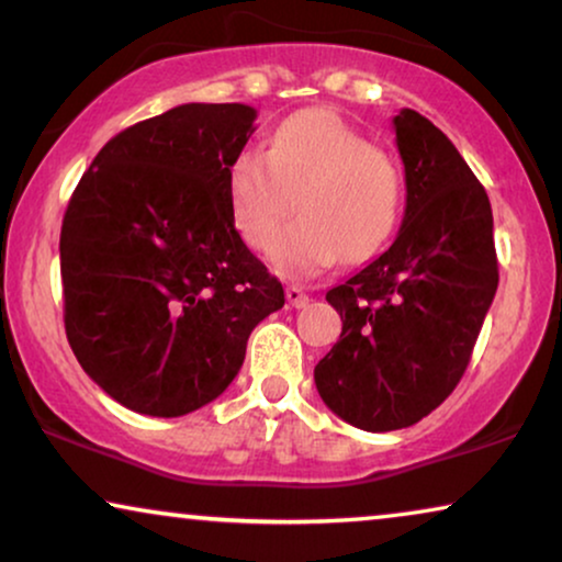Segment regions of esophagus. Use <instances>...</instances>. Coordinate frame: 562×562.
I'll use <instances>...</instances> for the list:
<instances>
[{
  "mask_svg": "<svg viewBox=\"0 0 562 562\" xmlns=\"http://www.w3.org/2000/svg\"><path fill=\"white\" fill-rule=\"evenodd\" d=\"M286 299H289V306H294V310H302V306L310 304V294H306L302 286H289Z\"/></svg>",
  "mask_w": 562,
  "mask_h": 562,
  "instance_id": "34e87169",
  "label": "esophagus"
}]
</instances>
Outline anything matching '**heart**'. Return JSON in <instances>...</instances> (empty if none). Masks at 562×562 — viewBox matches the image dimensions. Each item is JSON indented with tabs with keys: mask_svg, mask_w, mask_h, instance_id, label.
Here are the masks:
<instances>
[{
	"mask_svg": "<svg viewBox=\"0 0 562 562\" xmlns=\"http://www.w3.org/2000/svg\"><path fill=\"white\" fill-rule=\"evenodd\" d=\"M297 196L300 217L273 252L289 276H314L342 256H373L396 229L404 181L396 160L340 114L302 110L268 137L266 153L245 148L227 168L235 229L252 250H271Z\"/></svg>",
	"mask_w": 562,
	"mask_h": 562,
	"instance_id": "obj_1",
	"label": "heart"
}]
</instances>
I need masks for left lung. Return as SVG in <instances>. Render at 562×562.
Segmentation results:
<instances>
[{
  "instance_id": "obj_1",
  "label": "left lung",
  "mask_w": 562,
  "mask_h": 562,
  "mask_svg": "<svg viewBox=\"0 0 562 562\" xmlns=\"http://www.w3.org/2000/svg\"><path fill=\"white\" fill-rule=\"evenodd\" d=\"M394 133L402 227L389 250L327 291L342 333L314 366L322 402L366 432L417 425L452 394L498 286L486 189L419 112H398Z\"/></svg>"
}]
</instances>
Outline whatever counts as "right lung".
<instances>
[{"mask_svg":"<svg viewBox=\"0 0 562 562\" xmlns=\"http://www.w3.org/2000/svg\"><path fill=\"white\" fill-rule=\"evenodd\" d=\"M248 104L173 106L114 135L60 227L66 337L104 394L148 417L210 404L283 286L248 250L227 168L256 130Z\"/></svg>","mask_w":562,"mask_h":562,"instance_id":"add662e5","label":"right lung"}]
</instances>
